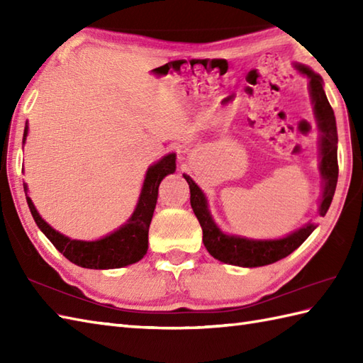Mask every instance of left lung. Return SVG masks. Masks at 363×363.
Listing matches in <instances>:
<instances>
[{
  "instance_id": "8db88e82",
  "label": "left lung",
  "mask_w": 363,
  "mask_h": 363,
  "mask_svg": "<svg viewBox=\"0 0 363 363\" xmlns=\"http://www.w3.org/2000/svg\"><path fill=\"white\" fill-rule=\"evenodd\" d=\"M298 70L309 78L311 96L313 103L315 117L321 130L320 138V172L323 176V198L320 203V215L325 217L335 194L338 179V162H337V125L334 111L330 107L325 90H323V79L311 68L304 65H296ZM190 187V204L194 209L199 225L203 228V242L211 256L225 264L237 267H264L274 264V262L287 257L309 237L315 223H307L306 226L291 233L290 235L279 238V240H250V238L228 235L221 233V229L215 225L212 215L207 209V199L195 181L190 176L184 174Z\"/></svg>"
}]
</instances>
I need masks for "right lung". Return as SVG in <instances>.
Listing matches in <instances>:
<instances>
[{"label": "right lung", "instance_id": "add662e5", "mask_svg": "<svg viewBox=\"0 0 363 363\" xmlns=\"http://www.w3.org/2000/svg\"><path fill=\"white\" fill-rule=\"evenodd\" d=\"M25 138L28 135V125L25 128ZM25 143V140H23ZM176 169V154H167L157 164L148 168L145 176V182L142 187L140 198L133 217L128 220L126 225H123L115 233L106 235L95 242H82L72 240L62 235L57 230H54L46 223L37 209L34 207L30 198L26 195V201L29 211L33 213L34 221L40 228L42 233L48 237V240L56 246V250L64 256L79 265L82 268L94 269H107V268H121L130 264H135L148 251V230L151 225V218L154 213V207L157 203L159 184L167 174L174 173ZM25 194L28 189L25 186Z\"/></svg>", "mask_w": 363, "mask_h": 363}]
</instances>
